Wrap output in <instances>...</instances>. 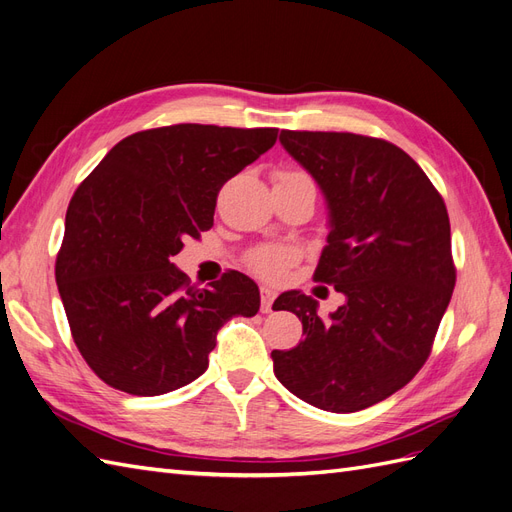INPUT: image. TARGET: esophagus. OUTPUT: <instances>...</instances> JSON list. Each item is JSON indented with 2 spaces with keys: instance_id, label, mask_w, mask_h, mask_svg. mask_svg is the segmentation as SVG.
<instances>
[{
  "instance_id": "obj_1",
  "label": "esophagus",
  "mask_w": 512,
  "mask_h": 512,
  "mask_svg": "<svg viewBox=\"0 0 512 512\" xmlns=\"http://www.w3.org/2000/svg\"><path fill=\"white\" fill-rule=\"evenodd\" d=\"M273 301H275V290L269 288V286H262L260 288V309H262V314H269L271 312Z\"/></svg>"
}]
</instances>
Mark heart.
<instances>
[{"instance_id":"b5f03b06","label":"heart","mask_w":512,"mask_h":512,"mask_svg":"<svg viewBox=\"0 0 512 512\" xmlns=\"http://www.w3.org/2000/svg\"><path fill=\"white\" fill-rule=\"evenodd\" d=\"M288 170H282L277 175H286ZM294 252L290 247L284 245H260L256 250L247 256V267H250L252 273L267 282H280L288 267L292 265Z\"/></svg>"}]
</instances>
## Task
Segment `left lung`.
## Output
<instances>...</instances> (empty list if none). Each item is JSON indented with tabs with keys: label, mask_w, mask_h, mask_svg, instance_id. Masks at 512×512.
Here are the masks:
<instances>
[{
	"label": "left lung",
	"mask_w": 512,
	"mask_h": 512,
	"mask_svg": "<svg viewBox=\"0 0 512 512\" xmlns=\"http://www.w3.org/2000/svg\"><path fill=\"white\" fill-rule=\"evenodd\" d=\"M280 141L327 196L329 245L314 280L346 303L322 320L316 299L280 294L273 307L297 314L305 339L273 350V371L320 410H363L418 374L453 297L444 198L404 149L382 138L282 130Z\"/></svg>",
	"instance_id": "obj_1"
}]
</instances>
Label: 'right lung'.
Returning <instances> with one entry per match:
<instances>
[{
    "label": "right lung",
    "instance_id": "add662e5",
    "mask_svg": "<svg viewBox=\"0 0 512 512\" xmlns=\"http://www.w3.org/2000/svg\"><path fill=\"white\" fill-rule=\"evenodd\" d=\"M277 128L177 123L119 141L76 188L55 280L76 348L117 391L153 397L209 367L232 316H256L258 286L226 271L196 288L170 256L213 226L222 185L275 145Z\"/></svg>",
    "mask_w": 512,
    "mask_h": 512
}]
</instances>
